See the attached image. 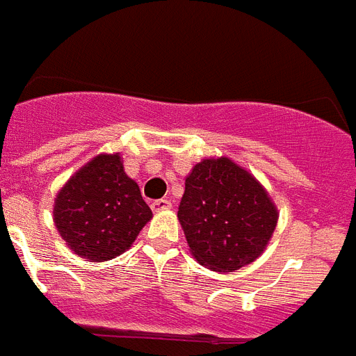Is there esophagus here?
Wrapping results in <instances>:
<instances>
[{
  "label": "esophagus",
  "mask_w": 356,
  "mask_h": 356,
  "mask_svg": "<svg viewBox=\"0 0 356 356\" xmlns=\"http://www.w3.org/2000/svg\"><path fill=\"white\" fill-rule=\"evenodd\" d=\"M151 207H152V211H154V213H161V211H169V209H171V202H169V200H167V198L154 200V202H152V204H151Z\"/></svg>",
  "instance_id": "1"
}]
</instances>
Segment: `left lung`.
Masks as SVG:
<instances>
[{"label":"left lung","instance_id":"1","mask_svg":"<svg viewBox=\"0 0 356 356\" xmlns=\"http://www.w3.org/2000/svg\"><path fill=\"white\" fill-rule=\"evenodd\" d=\"M178 220L196 262L234 273L267 248L278 209L248 169L231 158H205L185 178Z\"/></svg>","mask_w":356,"mask_h":356}]
</instances>
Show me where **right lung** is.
Instances as JSON below:
<instances>
[{"instance_id":"obj_1","label":"right lung","mask_w":356,"mask_h":356,"mask_svg":"<svg viewBox=\"0 0 356 356\" xmlns=\"http://www.w3.org/2000/svg\"><path fill=\"white\" fill-rule=\"evenodd\" d=\"M52 216L70 251L105 262L131 248L152 211L114 152L94 156L70 176L56 195Z\"/></svg>"}]
</instances>
